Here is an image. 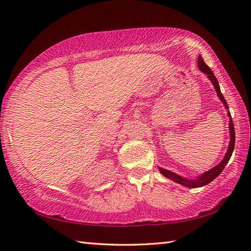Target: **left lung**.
Segmentation results:
<instances>
[{"label":"left lung","mask_w":251,"mask_h":251,"mask_svg":"<svg viewBox=\"0 0 251 251\" xmlns=\"http://www.w3.org/2000/svg\"><path fill=\"white\" fill-rule=\"evenodd\" d=\"M197 61H199V62H197V65H199L200 70L201 72H204V73L207 74V77L210 79L212 85H214V86H215L217 95L219 96V98L223 102V104H225L226 109H228V105H227L225 97H223V95L221 93L219 83H218V79L214 75V72H212L211 69L206 65L204 59H202V58H201V56H199V60H197ZM227 114H228V116H230V135H231V140H230V145H228V149H227V152L226 154V156H225V158L222 159V162L220 164H218L216 167H214V168L210 169V170H208L207 173L202 174L201 176H200L199 178L193 179V180L185 179L183 177H181V176L175 174L173 172H169V170H166V169H164V168H158L159 172H161V174L163 176H165V177L172 179L173 181H175V182L180 183V184H182L184 186H188V188H200V186H204V185L208 184L209 182H211L212 180H215L218 177V176H219L222 173V170L225 169L226 165L228 163V161H230V158L232 156V153H233V150H234V146H235V129H234V124H233V121L231 119V113H230V112H228Z\"/></svg>","instance_id":"8db88e82"}]
</instances>
